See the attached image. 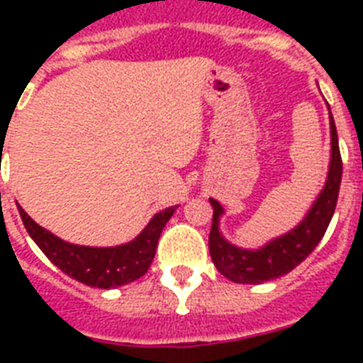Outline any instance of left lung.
Here are the masks:
<instances>
[{
	"instance_id": "1",
	"label": "left lung",
	"mask_w": 363,
	"mask_h": 363,
	"mask_svg": "<svg viewBox=\"0 0 363 363\" xmlns=\"http://www.w3.org/2000/svg\"><path fill=\"white\" fill-rule=\"evenodd\" d=\"M175 209L160 211L133 241L118 247H81L39 226L18 205L20 218L43 254L71 279L94 288H118L141 279L152 264L160 233Z\"/></svg>"
}]
</instances>
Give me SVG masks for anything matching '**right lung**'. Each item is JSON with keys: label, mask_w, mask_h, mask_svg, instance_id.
<instances>
[{"label": "right lung", "mask_w": 363, "mask_h": 363, "mask_svg": "<svg viewBox=\"0 0 363 363\" xmlns=\"http://www.w3.org/2000/svg\"><path fill=\"white\" fill-rule=\"evenodd\" d=\"M341 175H343V162L339 152L337 131L332 122V160L322 192L318 194V198L299 226L282 238L273 239L269 245H265L259 250H242L222 238L218 232V220L224 209L216 199H211L213 226L209 235V250L216 269L232 282H242V284H259L292 271L299 262H303L313 252L316 242L320 241L326 232L337 205Z\"/></svg>", "instance_id": "right-lung-1"}]
</instances>
